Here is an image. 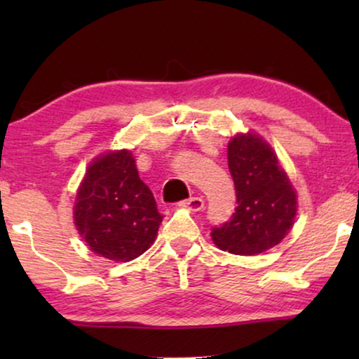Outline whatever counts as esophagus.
Returning <instances> with one entry per match:
<instances>
[{
    "label": "esophagus",
    "instance_id": "34e87169",
    "mask_svg": "<svg viewBox=\"0 0 359 359\" xmlns=\"http://www.w3.org/2000/svg\"><path fill=\"white\" fill-rule=\"evenodd\" d=\"M180 205H181V208H186L189 210H194V212H198V210L204 209V201L201 198H189L186 201H181Z\"/></svg>",
    "mask_w": 359,
    "mask_h": 359
}]
</instances>
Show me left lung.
I'll use <instances>...</instances> for the list:
<instances>
[{"instance_id": "1", "label": "left lung", "mask_w": 359, "mask_h": 359, "mask_svg": "<svg viewBox=\"0 0 359 359\" xmlns=\"http://www.w3.org/2000/svg\"><path fill=\"white\" fill-rule=\"evenodd\" d=\"M237 208L232 217L212 229L220 250L257 255L276 247L289 233L297 212V196L269 144L255 134H238L227 149Z\"/></svg>"}]
</instances>
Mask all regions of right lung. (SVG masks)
<instances>
[{"instance_id": "obj_1", "label": "right lung", "mask_w": 359, "mask_h": 359, "mask_svg": "<svg viewBox=\"0 0 359 359\" xmlns=\"http://www.w3.org/2000/svg\"><path fill=\"white\" fill-rule=\"evenodd\" d=\"M73 219L91 252L126 263L150 248L163 215L139 178L134 156L119 150L97 156L88 166Z\"/></svg>"}]
</instances>
